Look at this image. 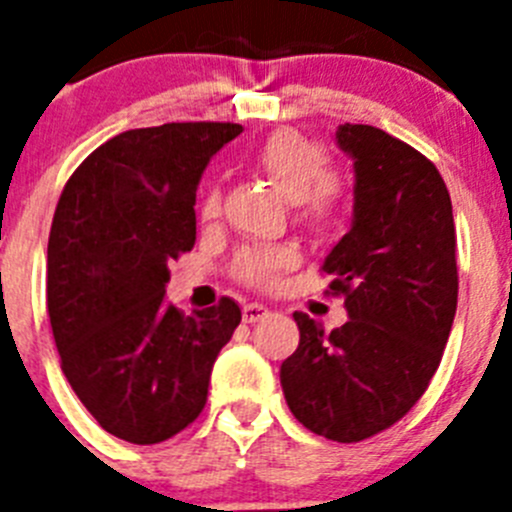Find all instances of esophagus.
I'll return each mask as SVG.
<instances>
[{"mask_svg":"<svg viewBox=\"0 0 512 512\" xmlns=\"http://www.w3.org/2000/svg\"><path fill=\"white\" fill-rule=\"evenodd\" d=\"M266 315H269V307L259 305V302H248V305H243V323H259Z\"/></svg>","mask_w":512,"mask_h":512,"instance_id":"obj_1","label":"esophagus"}]
</instances>
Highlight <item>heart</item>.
<instances>
[{
	"label": "heart",
	"instance_id": "b5f03b06",
	"mask_svg": "<svg viewBox=\"0 0 512 512\" xmlns=\"http://www.w3.org/2000/svg\"><path fill=\"white\" fill-rule=\"evenodd\" d=\"M253 166L269 182L295 200L297 215L310 225H328L336 220L346 200V184L330 166V156L323 143L297 133L274 130L261 140L251 156ZM220 212V192L207 187L200 200V217L212 220ZM297 264V253L287 246H246L233 261V277L253 289H271L284 271Z\"/></svg>",
	"mask_w": 512,
	"mask_h": 512
}]
</instances>
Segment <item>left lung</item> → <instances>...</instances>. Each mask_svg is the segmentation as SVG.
I'll return each mask as SVG.
<instances>
[{
    "instance_id": "1",
    "label": "left lung",
    "mask_w": 512,
    "mask_h": 512,
    "mask_svg": "<svg viewBox=\"0 0 512 512\" xmlns=\"http://www.w3.org/2000/svg\"><path fill=\"white\" fill-rule=\"evenodd\" d=\"M336 138L354 158V225L320 271L348 320L328 333L295 312L300 346L279 377L307 431L356 443L405 418L428 390L454 323L459 269L449 189L431 158L372 125L346 122Z\"/></svg>"
}]
</instances>
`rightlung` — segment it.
Segmentation results:
<instances>
[{
    "label": "right lung",
    "mask_w": 512,
    "mask_h": 512,
    "mask_svg": "<svg viewBox=\"0 0 512 512\" xmlns=\"http://www.w3.org/2000/svg\"><path fill=\"white\" fill-rule=\"evenodd\" d=\"M235 122L125 130L69 176L48 238V318L61 369L104 431L148 446L207 402L212 364L241 323L230 297L184 315L169 264L197 241L194 197Z\"/></svg>",
    "instance_id": "1"
}]
</instances>
